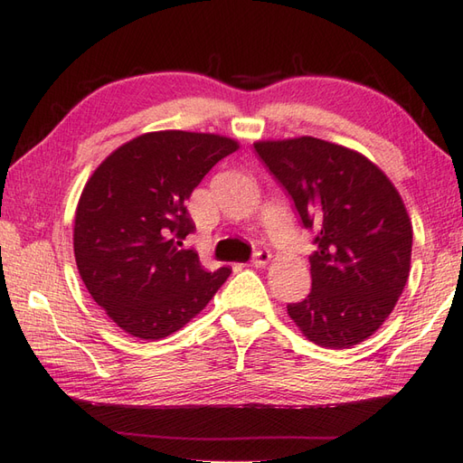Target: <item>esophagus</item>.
Here are the masks:
<instances>
[{
    "mask_svg": "<svg viewBox=\"0 0 463 463\" xmlns=\"http://www.w3.org/2000/svg\"><path fill=\"white\" fill-rule=\"evenodd\" d=\"M270 257H272L270 250H257L252 254L250 264H252V267H264V264L270 260Z\"/></svg>",
    "mask_w": 463,
    "mask_h": 463,
    "instance_id": "esophagus-1",
    "label": "esophagus"
}]
</instances>
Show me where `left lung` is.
<instances>
[{
  "instance_id": "left-lung-1",
  "label": "left lung",
  "mask_w": 463,
  "mask_h": 463,
  "mask_svg": "<svg viewBox=\"0 0 463 463\" xmlns=\"http://www.w3.org/2000/svg\"><path fill=\"white\" fill-rule=\"evenodd\" d=\"M254 153L314 234L312 290L287 307L304 336L350 348L376 332L404 290L411 224L390 179L366 156L314 137L264 141Z\"/></svg>"
}]
</instances>
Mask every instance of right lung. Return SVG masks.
Wrapping results in <instances>:
<instances>
[{
    "label": "right lung",
    "instance_id": "right-lung-1",
    "mask_svg": "<svg viewBox=\"0 0 463 463\" xmlns=\"http://www.w3.org/2000/svg\"><path fill=\"white\" fill-rule=\"evenodd\" d=\"M237 149V141L211 133H146L87 181L75 213V262L93 300L131 336H169L229 279L231 269L204 270L199 254L183 249L194 232L184 201Z\"/></svg>",
    "mask_w": 463,
    "mask_h": 463
}]
</instances>
